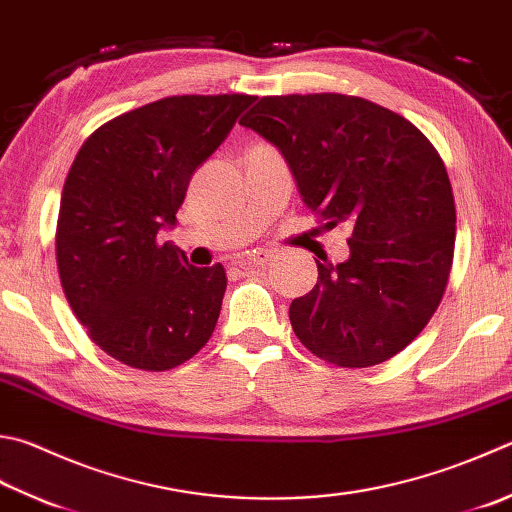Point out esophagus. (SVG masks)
I'll list each match as a JSON object with an SVG mask.
<instances>
[{"label": "esophagus", "mask_w": 512, "mask_h": 512, "mask_svg": "<svg viewBox=\"0 0 512 512\" xmlns=\"http://www.w3.org/2000/svg\"><path fill=\"white\" fill-rule=\"evenodd\" d=\"M272 258H274V254L269 252V249H254V252L247 256V263L249 265H267Z\"/></svg>", "instance_id": "1"}]
</instances>
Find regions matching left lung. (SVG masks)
Masks as SVG:
<instances>
[{
	"instance_id": "left-lung-1",
	"label": "left lung",
	"mask_w": 512,
	"mask_h": 512,
	"mask_svg": "<svg viewBox=\"0 0 512 512\" xmlns=\"http://www.w3.org/2000/svg\"><path fill=\"white\" fill-rule=\"evenodd\" d=\"M240 124L281 149L327 229L352 227L350 258L316 260L312 292L289 305L298 341L339 368L392 359L448 285L457 211L439 151L403 115L356 95H267Z\"/></svg>"
}]
</instances>
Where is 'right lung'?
<instances>
[{"mask_svg": "<svg viewBox=\"0 0 512 512\" xmlns=\"http://www.w3.org/2000/svg\"><path fill=\"white\" fill-rule=\"evenodd\" d=\"M256 98L173 95L95 129L66 176L55 256L89 339L115 361L165 372L205 347L223 305V265L194 267L160 243L194 171Z\"/></svg>", "mask_w": 512, "mask_h": 512, "instance_id": "add662e5", "label": "right lung"}]
</instances>
